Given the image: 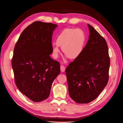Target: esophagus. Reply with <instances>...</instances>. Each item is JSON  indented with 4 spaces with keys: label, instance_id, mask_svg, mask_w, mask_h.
<instances>
[{
    "label": "esophagus",
    "instance_id": "34e87169",
    "mask_svg": "<svg viewBox=\"0 0 123 123\" xmlns=\"http://www.w3.org/2000/svg\"><path fill=\"white\" fill-rule=\"evenodd\" d=\"M60 68H61V72H63L65 71V67H64V66L61 65V67H60Z\"/></svg>",
    "mask_w": 123,
    "mask_h": 123
}]
</instances>
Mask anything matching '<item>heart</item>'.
I'll list each match as a JSON object with an SVG mask.
<instances>
[{
  "instance_id": "1",
  "label": "heart",
  "mask_w": 123,
  "mask_h": 123,
  "mask_svg": "<svg viewBox=\"0 0 123 123\" xmlns=\"http://www.w3.org/2000/svg\"><path fill=\"white\" fill-rule=\"evenodd\" d=\"M85 40V35L82 29L75 28L64 29L58 34L56 44L53 46V55L54 58L58 57L59 46L67 57L71 59L77 58L82 53Z\"/></svg>"
}]
</instances>
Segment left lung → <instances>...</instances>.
I'll list each match as a JSON object with an SVG mask.
<instances>
[{
  "mask_svg": "<svg viewBox=\"0 0 123 123\" xmlns=\"http://www.w3.org/2000/svg\"><path fill=\"white\" fill-rule=\"evenodd\" d=\"M90 35L81 54L66 69L68 92L75 102L88 104L107 85L110 59L105 38L90 25Z\"/></svg>",
  "mask_w": 123,
  "mask_h": 123,
  "instance_id": "1",
  "label": "left lung"
}]
</instances>
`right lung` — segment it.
Masks as SVG:
<instances>
[{
	"label": "right lung",
	"mask_w": 123,
	"mask_h": 123,
	"mask_svg": "<svg viewBox=\"0 0 123 123\" xmlns=\"http://www.w3.org/2000/svg\"><path fill=\"white\" fill-rule=\"evenodd\" d=\"M57 25L36 21L28 26L16 42L12 67L17 87L34 102L49 97L53 82L61 72L52 59L53 31Z\"/></svg>",
	"instance_id": "add662e5"
}]
</instances>
